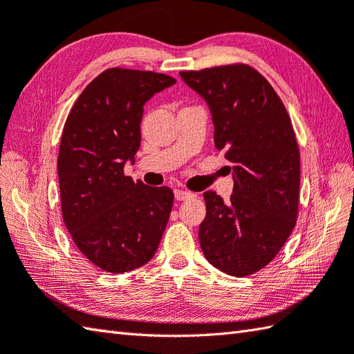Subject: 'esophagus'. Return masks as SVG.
Returning a JSON list of instances; mask_svg holds the SVG:
<instances>
[{"label":"esophagus","instance_id":"34e87169","mask_svg":"<svg viewBox=\"0 0 354 354\" xmlns=\"http://www.w3.org/2000/svg\"><path fill=\"white\" fill-rule=\"evenodd\" d=\"M193 198V193L187 192V190H175V199L176 201H185V199H190Z\"/></svg>","mask_w":354,"mask_h":354}]
</instances>
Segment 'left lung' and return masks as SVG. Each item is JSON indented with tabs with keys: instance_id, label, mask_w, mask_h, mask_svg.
<instances>
[{
	"instance_id": "left-lung-1",
	"label": "left lung",
	"mask_w": 354,
	"mask_h": 354,
	"mask_svg": "<svg viewBox=\"0 0 354 354\" xmlns=\"http://www.w3.org/2000/svg\"><path fill=\"white\" fill-rule=\"evenodd\" d=\"M210 109L214 145L232 165L233 195L225 204L209 190L199 225L205 259L227 274L264 268L293 232L299 204V149L292 121L270 82L250 66L181 72Z\"/></svg>"
}]
</instances>
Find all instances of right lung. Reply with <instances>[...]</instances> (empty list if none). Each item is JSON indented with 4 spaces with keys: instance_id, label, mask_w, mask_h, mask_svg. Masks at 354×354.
Listing matches in <instances>:
<instances>
[{
    "instance_id": "add662e5",
    "label": "right lung",
    "mask_w": 354,
    "mask_h": 354,
    "mask_svg": "<svg viewBox=\"0 0 354 354\" xmlns=\"http://www.w3.org/2000/svg\"><path fill=\"white\" fill-rule=\"evenodd\" d=\"M164 73L113 67L90 82L62 130L58 178L62 219L75 245L110 273L153 258L173 205L169 187L124 175L141 145L144 104L173 86Z\"/></svg>"
}]
</instances>
